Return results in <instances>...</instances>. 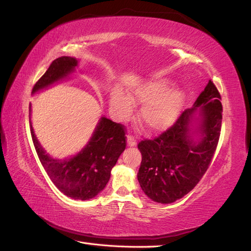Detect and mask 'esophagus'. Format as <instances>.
I'll list each match as a JSON object with an SVG mask.
<instances>
[{
    "label": "esophagus",
    "mask_w": 251,
    "mask_h": 251,
    "mask_svg": "<svg viewBox=\"0 0 251 251\" xmlns=\"http://www.w3.org/2000/svg\"><path fill=\"white\" fill-rule=\"evenodd\" d=\"M126 141H127V145H129V146H131V147L136 146V138L133 135H131V134L127 135Z\"/></svg>",
    "instance_id": "esophagus-1"
}]
</instances>
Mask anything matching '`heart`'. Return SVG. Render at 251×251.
Listing matches in <instances>:
<instances>
[{"label":"heart","instance_id":"obj_1","mask_svg":"<svg viewBox=\"0 0 251 251\" xmlns=\"http://www.w3.org/2000/svg\"><path fill=\"white\" fill-rule=\"evenodd\" d=\"M172 82L158 78L138 83L130 88L129 96L115 89L110 96V108L118 120L129 118L133 104H143L138 111L141 124L151 132L169 127L179 115L185 102V93L178 88H171Z\"/></svg>","mask_w":251,"mask_h":251}]
</instances>
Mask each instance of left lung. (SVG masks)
Returning a JSON list of instances; mask_svg holds the SVG:
<instances>
[{
  "label": "left lung",
  "instance_id": "left-lung-1",
  "mask_svg": "<svg viewBox=\"0 0 251 251\" xmlns=\"http://www.w3.org/2000/svg\"><path fill=\"white\" fill-rule=\"evenodd\" d=\"M215 83L209 80L192 108H187L174 125L152 140H144L137 147L142 162L137 179L145 194L152 201L169 204L185 197L198 185L209 168L219 142L222 104ZM201 108L198 142L193 140L192 120Z\"/></svg>",
  "mask_w": 251,
  "mask_h": 251
}]
</instances>
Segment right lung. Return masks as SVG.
<instances>
[{
    "instance_id": "add662e5",
    "label": "right lung",
    "mask_w": 251,
    "mask_h": 251,
    "mask_svg": "<svg viewBox=\"0 0 251 251\" xmlns=\"http://www.w3.org/2000/svg\"><path fill=\"white\" fill-rule=\"evenodd\" d=\"M77 66V60L61 57L52 61L48 70L33 87V92L64 78ZM34 144L43 168L50 179L66 197L74 200H90L101 192L110 178V171L126 149V127L102 117L90 142L75 157L57 160L46 153L37 142L31 126Z\"/></svg>"
}]
</instances>
